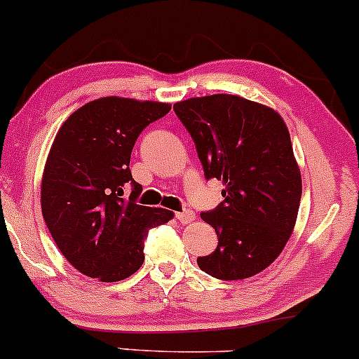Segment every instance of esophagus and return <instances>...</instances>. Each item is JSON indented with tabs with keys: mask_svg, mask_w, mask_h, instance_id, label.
I'll return each instance as SVG.
<instances>
[{
	"mask_svg": "<svg viewBox=\"0 0 359 359\" xmlns=\"http://www.w3.org/2000/svg\"><path fill=\"white\" fill-rule=\"evenodd\" d=\"M175 216H176V219H178L180 223H183V224H188V223H191V221L195 219V214H194V210H188V209H184V210H180V212H176Z\"/></svg>",
	"mask_w": 359,
	"mask_h": 359,
	"instance_id": "34e87169",
	"label": "esophagus"
}]
</instances>
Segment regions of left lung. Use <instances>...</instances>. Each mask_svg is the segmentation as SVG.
I'll use <instances>...</instances> for the list:
<instances>
[{"label":"left lung","instance_id":"8db88e82","mask_svg":"<svg viewBox=\"0 0 359 359\" xmlns=\"http://www.w3.org/2000/svg\"><path fill=\"white\" fill-rule=\"evenodd\" d=\"M205 180H223V202L201 217L217 233L212 254L198 257L207 275L242 280L268 268L285 247L297 219L302 183L290 135L273 109L210 95L176 103Z\"/></svg>","mask_w":359,"mask_h":359}]
</instances>
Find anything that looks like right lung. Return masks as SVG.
Segmentation results:
<instances>
[{"label":"right lung","mask_w":359,"mask_h":359,"mask_svg":"<svg viewBox=\"0 0 359 359\" xmlns=\"http://www.w3.org/2000/svg\"><path fill=\"white\" fill-rule=\"evenodd\" d=\"M171 105L107 97L72 114L57 133L41 183V210L55 243L77 271L102 282L131 276L145 261L150 228L171 210L138 205L133 147ZM132 194L127 197V190Z\"/></svg>","instance_id":"1"}]
</instances>
